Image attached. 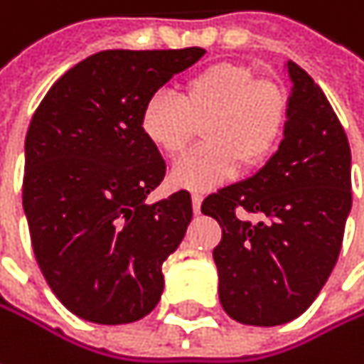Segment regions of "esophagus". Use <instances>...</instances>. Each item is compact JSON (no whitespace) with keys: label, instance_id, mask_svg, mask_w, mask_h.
<instances>
[{"label":"esophagus","instance_id":"34e87169","mask_svg":"<svg viewBox=\"0 0 364 364\" xmlns=\"http://www.w3.org/2000/svg\"><path fill=\"white\" fill-rule=\"evenodd\" d=\"M191 204H193V213L200 215V210H202V193H191Z\"/></svg>","mask_w":364,"mask_h":364}]
</instances>
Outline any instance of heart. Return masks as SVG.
<instances>
[{"mask_svg":"<svg viewBox=\"0 0 364 364\" xmlns=\"http://www.w3.org/2000/svg\"><path fill=\"white\" fill-rule=\"evenodd\" d=\"M287 118L279 87L254 79L246 66L215 64L183 85V95L156 91L141 108V133L164 156H179L203 122L204 146L173 166V183L185 189H210L229 179L240 164L256 166L277 148Z\"/></svg>","mask_w":364,"mask_h":364,"instance_id":"1","label":"heart"}]
</instances>
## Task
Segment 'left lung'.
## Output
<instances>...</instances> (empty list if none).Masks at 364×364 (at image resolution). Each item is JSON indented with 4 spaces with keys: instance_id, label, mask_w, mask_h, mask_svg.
<instances>
[{
    "instance_id": "8db88e82",
    "label": "left lung",
    "mask_w": 364,
    "mask_h": 364,
    "mask_svg": "<svg viewBox=\"0 0 364 364\" xmlns=\"http://www.w3.org/2000/svg\"><path fill=\"white\" fill-rule=\"evenodd\" d=\"M285 68L291 93L279 149L256 175L202 204L223 229L213 252L220 304L258 327L283 325L313 304L338 262L352 208L346 133L309 73L291 60Z\"/></svg>"
}]
</instances>
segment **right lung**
<instances>
[{
	"label": "right lung",
	"mask_w": 364,
	"mask_h": 364,
	"mask_svg": "<svg viewBox=\"0 0 364 364\" xmlns=\"http://www.w3.org/2000/svg\"><path fill=\"white\" fill-rule=\"evenodd\" d=\"M206 51L106 50L62 75L24 141L22 206L35 258L73 314L100 325L144 318L158 304L162 262L179 248L191 196L146 198L166 164L141 133V108Z\"/></svg>",
	"instance_id": "add662e5"
}]
</instances>
